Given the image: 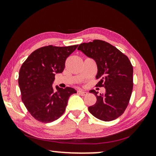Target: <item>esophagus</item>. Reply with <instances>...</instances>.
<instances>
[{
  "mask_svg": "<svg viewBox=\"0 0 156 156\" xmlns=\"http://www.w3.org/2000/svg\"><path fill=\"white\" fill-rule=\"evenodd\" d=\"M78 93L80 94V95H82V96H85V95L87 94V91H82V90H79L78 91Z\"/></svg>",
  "mask_w": 156,
  "mask_h": 156,
  "instance_id": "esophagus-1",
  "label": "esophagus"
}]
</instances>
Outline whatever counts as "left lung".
I'll return each instance as SVG.
<instances>
[{
    "instance_id": "1",
    "label": "left lung",
    "mask_w": 156,
    "mask_h": 156,
    "mask_svg": "<svg viewBox=\"0 0 156 156\" xmlns=\"http://www.w3.org/2000/svg\"><path fill=\"white\" fill-rule=\"evenodd\" d=\"M97 65V87H104L106 91L100 94L95 90L97 102L89 106V112L98 119L110 121L122 115L129 104L133 90V66L126 55L103 40H94L84 42L77 48Z\"/></svg>"
}]
</instances>
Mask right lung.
I'll use <instances>...</instances> for the list:
<instances>
[{"label": "right lung", "instance_id": "1", "mask_svg": "<svg viewBox=\"0 0 156 156\" xmlns=\"http://www.w3.org/2000/svg\"><path fill=\"white\" fill-rule=\"evenodd\" d=\"M76 45H49L32 52L21 66L18 84L23 104L36 120L50 123L65 112L68 99L76 93L72 87H52L55 76L62 73L66 59L76 50Z\"/></svg>", "mask_w": 156, "mask_h": 156}]
</instances>
